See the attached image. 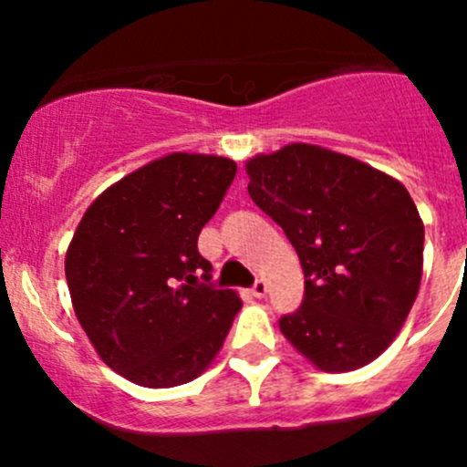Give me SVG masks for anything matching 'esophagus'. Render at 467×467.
<instances>
[{
	"label": "esophagus",
	"instance_id": "esophagus-1",
	"mask_svg": "<svg viewBox=\"0 0 467 467\" xmlns=\"http://www.w3.org/2000/svg\"><path fill=\"white\" fill-rule=\"evenodd\" d=\"M266 291H268V285H266V280H257L255 285H253L251 294L255 296V298H264V296H266Z\"/></svg>",
	"mask_w": 467,
	"mask_h": 467
}]
</instances>
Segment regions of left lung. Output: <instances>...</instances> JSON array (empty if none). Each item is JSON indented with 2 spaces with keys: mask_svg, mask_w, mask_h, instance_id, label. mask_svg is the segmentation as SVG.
Wrapping results in <instances>:
<instances>
[{
  "mask_svg": "<svg viewBox=\"0 0 467 467\" xmlns=\"http://www.w3.org/2000/svg\"><path fill=\"white\" fill-rule=\"evenodd\" d=\"M248 194L294 244L305 273L286 341L325 373L378 359L407 321L422 277L425 225L389 173L317 144L246 162Z\"/></svg>",
  "mask_w": 467,
  "mask_h": 467,
  "instance_id": "obj_1",
  "label": "left lung"
}]
</instances>
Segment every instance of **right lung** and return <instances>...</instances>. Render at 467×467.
Here are the masks:
<instances>
[{"instance_id": "add662e5", "label": "right lung", "mask_w": 467, "mask_h": 467, "mask_svg": "<svg viewBox=\"0 0 467 467\" xmlns=\"http://www.w3.org/2000/svg\"><path fill=\"white\" fill-rule=\"evenodd\" d=\"M237 173L230 158L169 153L92 201L69 242L65 277L103 364L133 384L171 389L214 361L242 309L214 289L199 234Z\"/></svg>"}]
</instances>
